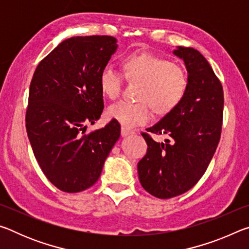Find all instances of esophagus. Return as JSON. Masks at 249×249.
Returning <instances> with one entry per match:
<instances>
[{"label": "esophagus", "mask_w": 249, "mask_h": 249, "mask_svg": "<svg viewBox=\"0 0 249 249\" xmlns=\"http://www.w3.org/2000/svg\"><path fill=\"white\" fill-rule=\"evenodd\" d=\"M133 133V130H130V129H127L126 127H122V129H121V134H122V136H128V135H130Z\"/></svg>", "instance_id": "1"}]
</instances>
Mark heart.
<instances>
[{
  "label": "heart",
  "instance_id": "obj_1",
  "mask_svg": "<svg viewBox=\"0 0 249 249\" xmlns=\"http://www.w3.org/2000/svg\"><path fill=\"white\" fill-rule=\"evenodd\" d=\"M126 79L142 84L138 92L140 102L121 100L111 104L107 114L124 127L145 124L151 119V107L158 114H167L183 100L188 89L187 74L180 66L153 53H130L122 62ZM101 90L109 99H115L123 89L124 77L120 70L105 66L101 70Z\"/></svg>",
  "mask_w": 249,
  "mask_h": 249
}]
</instances>
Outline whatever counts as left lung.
I'll return each mask as SVG.
<instances>
[{"mask_svg": "<svg viewBox=\"0 0 249 249\" xmlns=\"http://www.w3.org/2000/svg\"><path fill=\"white\" fill-rule=\"evenodd\" d=\"M174 53L184 61L188 89L178 107L146 129L165 135V142L142 134L148 148L137 165L142 188L159 199L182 195L204 175L220 142L224 107L222 84L200 52L178 47Z\"/></svg>", "mask_w": 249, "mask_h": 249, "instance_id": "1", "label": "left lung"}]
</instances>
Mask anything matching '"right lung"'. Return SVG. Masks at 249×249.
I'll return each mask as SVG.
<instances>
[{"mask_svg": "<svg viewBox=\"0 0 249 249\" xmlns=\"http://www.w3.org/2000/svg\"><path fill=\"white\" fill-rule=\"evenodd\" d=\"M112 36H77L59 44L39 62L29 87L28 140L44 175L59 190H86L100 178L121 135L112 120L86 133L102 114L100 72L116 52Z\"/></svg>", "mask_w": 249, "mask_h": 249, "instance_id": "add662e5", "label": "right lung"}]
</instances>
